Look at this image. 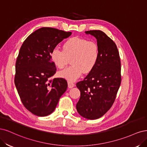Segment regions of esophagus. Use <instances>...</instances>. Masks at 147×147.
<instances>
[{"mask_svg":"<svg viewBox=\"0 0 147 147\" xmlns=\"http://www.w3.org/2000/svg\"><path fill=\"white\" fill-rule=\"evenodd\" d=\"M68 88H73L75 86V84L71 82H69V81H68Z\"/></svg>","mask_w":147,"mask_h":147,"instance_id":"obj_1","label":"esophagus"}]
</instances>
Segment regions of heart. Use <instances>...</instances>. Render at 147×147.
I'll use <instances>...</instances> for the list:
<instances>
[{"instance_id": "heart-1", "label": "heart", "mask_w": 147, "mask_h": 147, "mask_svg": "<svg viewBox=\"0 0 147 147\" xmlns=\"http://www.w3.org/2000/svg\"><path fill=\"white\" fill-rule=\"evenodd\" d=\"M100 56L98 45L86 38L73 37L65 42L63 50L55 47L51 53V59L56 67L63 68L71 59L73 65L58 73V76L69 82L76 80L83 73L92 72Z\"/></svg>"}]
</instances>
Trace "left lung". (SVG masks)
Returning a JSON list of instances; mask_svg holds the SVG:
<instances>
[{
  "label": "left lung",
  "instance_id": "left-lung-1",
  "mask_svg": "<svg viewBox=\"0 0 147 147\" xmlns=\"http://www.w3.org/2000/svg\"><path fill=\"white\" fill-rule=\"evenodd\" d=\"M97 40L100 56L96 67L76 84L80 92L76 109L87 119L100 118L110 109L121 84V62L114 42L101 30L86 31Z\"/></svg>",
  "mask_w": 147,
  "mask_h": 147
}]
</instances>
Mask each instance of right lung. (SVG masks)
I'll list each match as a JSON object with an SVG mask.
<instances>
[{
    "instance_id": "add662e5",
    "label": "right lung",
    "mask_w": 147,
    "mask_h": 147,
    "mask_svg": "<svg viewBox=\"0 0 147 147\" xmlns=\"http://www.w3.org/2000/svg\"><path fill=\"white\" fill-rule=\"evenodd\" d=\"M72 33L51 27H42L24 41L16 61L15 84L23 105L39 117L53 113L68 84L63 78H51L56 67L51 53Z\"/></svg>"
}]
</instances>
